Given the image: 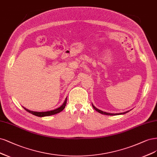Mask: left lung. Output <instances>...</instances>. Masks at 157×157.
I'll return each mask as SVG.
<instances>
[{"label": "left lung", "instance_id": "left-lung-1", "mask_svg": "<svg viewBox=\"0 0 157 157\" xmlns=\"http://www.w3.org/2000/svg\"><path fill=\"white\" fill-rule=\"evenodd\" d=\"M92 106H93V107H94V109L96 110V111H97L98 112H99V113H102V114H105V115H109V116H114V115H117V114H124V113H127L128 112H129V111H127V112H123V113H107V112H102V111H101V110H99V109H97V108H95L93 105H92Z\"/></svg>", "mask_w": 157, "mask_h": 157}]
</instances>
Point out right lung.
I'll return each instance as SVG.
<instances>
[{
  "label": "right lung",
  "mask_w": 157,
  "mask_h": 157,
  "mask_svg": "<svg viewBox=\"0 0 157 157\" xmlns=\"http://www.w3.org/2000/svg\"><path fill=\"white\" fill-rule=\"evenodd\" d=\"M66 103H67V98L66 99V100H65L63 105L60 107L58 108V109H56L55 110H51V111H47V112H33V111L29 110L28 109H26L25 108H24V107L23 108H24L25 110H26L27 112H29V113H32V114H33L34 116H38V117H44V116H51V115H55V114H56V113H58L59 112H62L65 109V107H66Z\"/></svg>",
  "instance_id": "add662e5"
}]
</instances>
